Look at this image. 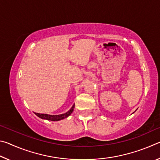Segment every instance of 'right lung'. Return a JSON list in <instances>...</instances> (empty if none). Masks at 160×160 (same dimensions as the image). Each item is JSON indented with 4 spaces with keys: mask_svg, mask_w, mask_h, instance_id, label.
<instances>
[{
    "mask_svg": "<svg viewBox=\"0 0 160 160\" xmlns=\"http://www.w3.org/2000/svg\"><path fill=\"white\" fill-rule=\"evenodd\" d=\"M75 107V104L72 107L71 109H70L68 112L63 113V114H59V115H49V114H46V113H35L38 117L41 118L42 119H46V120H49V121H57L62 120V119H64L67 118L68 116H69L71 114L72 112H73Z\"/></svg>",
    "mask_w": 160,
    "mask_h": 160,
    "instance_id": "add662e5",
    "label": "right lung"
}]
</instances>
